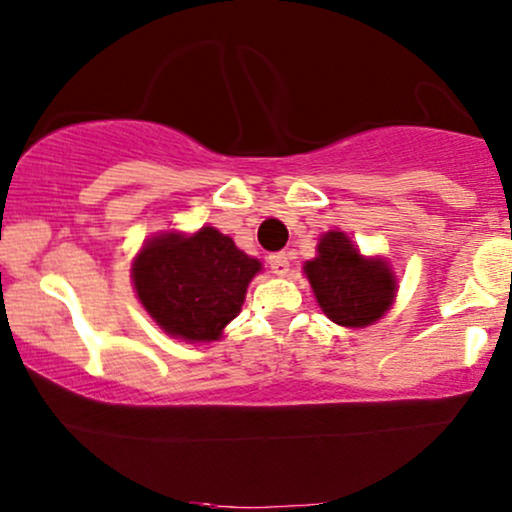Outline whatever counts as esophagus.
Segmentation results:
<instances>
[{
  "mask_svg": "<svg viewBox=\"0 0 512 512\" xmlns=\"http://www.w3.org/2000/svg\"><path fill=\"white\" fill-rule=\"evenodd\" d=\"M269 267H272V272L279 276L289 274V267H291L289 252H274V255H269Z\"/></svg>",
  "mask_w": 512,
  "mask_h": 512,
  "instance_id": "1",
  "label": "esophagus"
}]
</instances>
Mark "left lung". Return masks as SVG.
<instances>
[{
  "label": "left lung",
  "instance_id": "left-lung-1",
  "mask_svg": "<svg viewBox=\"0 0 512 512\" xmlns=\"http://www.w3.org/2000/svg\"><path fill=\"white\" fill-rule=\"evenodd\" d=\"M303 269L320 308L337 325L366 327L383 317L395 301L397 281L390 267L358 255L339 231L322 236L317 257L305 262Z\"/></svg>",
  "mask_w": 512,
  "mask_h": 512
}]
</instances>
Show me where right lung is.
<instances>
[{
	"mask_svg": "<svg viewBox=\"0 0 512 512\" xmlns=\"http://www.w3.org/2000/svg\"><path fill=\"white\" fill-rule=\"evenodd\" d=\"M260 269L231 238L204 226L190 238L166 233L149 240L132 276L139 301L163 330L187 342H211L240 313Z\"/></svg>",
	"mask_w": 512,
	"mask_h": 512,
	"instance_id": "obj_1",
	"label": "right lung"
}]
</instances>
